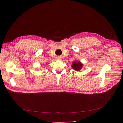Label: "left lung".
Returning a JSON list of instances; mask_svg holds the SVG:
<instances>
[{
  "label": "left lung",
  "instance_id": "obj_1",
  "mask_svg": "<svg viewBox=\"0 0 123 123\" xmlns=\"http://www.w3.org/2000/svg\"><path fill=\"white\" fill-rule=\"evenodd\" d=\"M83 67V64L81 63L80 61L79 62H74L72 64V68L76 70V71H79Z\"/></svg>",
  "mask_w": 123,
  "mask_h": 123
}]
</instances>
